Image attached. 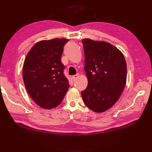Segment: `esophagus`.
<instances>
[{
	"mask_svg": "<svg viewBox=\"0 0 152 152\" xmlns=\"http://www.w3.org/2000/svg\"><path fill=\"white\" fill-rule=\"evenodd\" d=\"M78 76H79V74H75V75L72 76V80H74V81H75V80L78 78Z\"/></svg>",
	"mask_w": 152,
	"mask_h": 152,
	"instance_id": "esophagus-1",
	"label": "esophagus"
}]
</instances>
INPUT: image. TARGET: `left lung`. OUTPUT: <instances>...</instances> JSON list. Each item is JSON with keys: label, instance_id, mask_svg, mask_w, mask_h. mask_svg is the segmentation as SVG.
<instances>
[{"label": "left lung", "instance_id": "left-lung-1", "mask_svg": "<svg viewBox=\"0 0 152 152\" xmlns=\"http://www.w3.org/2000/svg\"><path fill=\"white\" fill-rule=\"evenodd\" d=\"M82 41L88 80L87 88L81 93L83 101L93 112H105L118 101L125 86V57L120 50L106 42L89 38Z\"/></svg>", "mask_w": 152, "mask_h": 152}]
</instances>
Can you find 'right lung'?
Listing matches in <instances>:
<instances>
[{"instance_id":"right-lung-1","label":"right lung","mask_w":152,"mask_h":152,"mask_svg":"<svg viewBox=\"0 0 152 152\" xmlns=\"http://www.w3.org/2000/svg\"><path fill=\"white\" fill-rule=\"evenodd\" d=\"M69 39L41 40L28 51L23 67V79L31 99L41 108L59 105L69 88L61 62L63 47Z\"/></svg>"}]
</instances>
